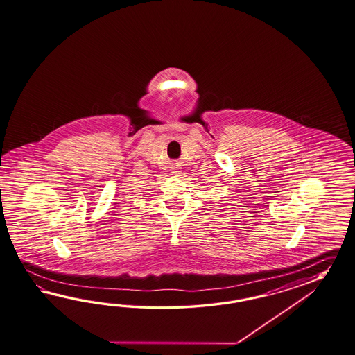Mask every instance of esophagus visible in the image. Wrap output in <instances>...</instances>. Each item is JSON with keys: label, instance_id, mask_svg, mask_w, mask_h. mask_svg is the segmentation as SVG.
Listing matches in <instances>:
<instances>
[{"label": "esophagus", "instance_id": "1", "mask_svg": "<svg viewBox=\"0 0 355 355\" xmlns=\"http://www.w3.org/2000/svg\"><path fill=\"white\" fill-rule=\"evenodd\" d=\"M173 173H176V171H173Z\"/></svg>", "mask_w": 355, "mask_h": 355}]
</instances>
